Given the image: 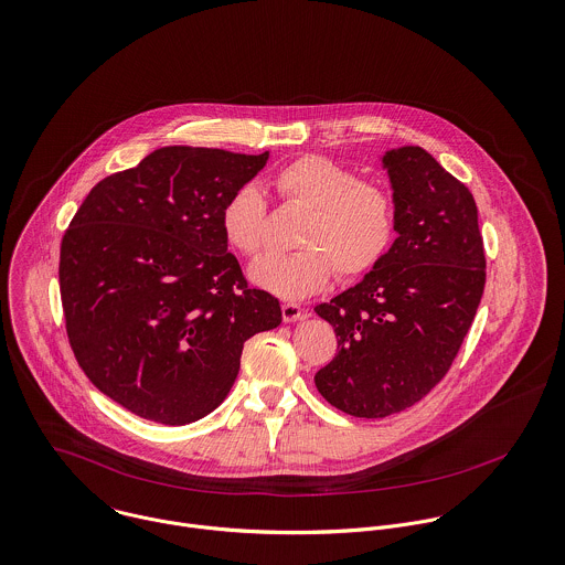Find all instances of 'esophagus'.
Returning a JSON list of instances; mask_svg holds the SVG:
<instances>
[{
  "label": "esophagus",
  "instance_id": "esophagus-1",
  "mask_svg": "<svg viewBox=\"0 0 565 565\" xmlns=\"http://www.w3.org/2000/svg\"><path fill=\"white\" fill-rule=\"evenodd\" d=\"M281 315H284L286 323H297V321H301L306 317V312H303V308L299 303H284L281 306Z\"/></svg>",
  "mask_w": 565,
  "mask_h": 565
}]
</instances>
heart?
<instances>
[{"instance_id": "obj_1", "label": "heart", "mask_w": 565, "mask_h": 565, "mask_svg": "<svg viewBox=\"0 0 565 565\" xmlns=\"http://www.w3.org/2000/svg\"><path fill=\"white\" fill-rule=\"evenodd\" d=\"M284 203L306 212L297 231L299 250H270L248 266V279L281 299H303L321 290L334 268L342 279L375 268L388 253L397 214L391 192L319 154L299 157L270 181ZM226 242L242 255H255L266 237V199L257 185L237 188L223 205Z\"/></svg>"}]
</instances>
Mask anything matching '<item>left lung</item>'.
I'll list each match as a JSON object with an SVG mask.
<instances>
[{
  "mask_svg": "<svg viewBox=\"0 0 565 565\" xmlns=\"http://www.w3.org/2000/svg\"><path fill=\"white\" fill-rule=\"evenodd\" d=\"M395 242L353 288L319 303L339 340L319 393L351 417H388L448 373L484 290V248L471 192L424 148L386 150Z\"/></svg>",
  "mask_w": 565,
  "mask_h": 565,
  "instance_id": "left-lung-1",
  "label": "left lung"
}]
</instances>
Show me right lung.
Segmentation results:
<instances>
[{"mask_svg": "<svg viewBox=\"0 0 565 565\" xmlns=\"http://www.w3.org/2000/svg\"><path fill=\"white\" fill-rule=\"evenodd\" d=\"M268 152L163 146L103 179L61 244L67 337L87 377L126 411L185 426L223 404L244 342L281 323L226 253L221 212Z\"/></svg>", "mask_w": 565, "mask_h": 565, "instance_id": "obj_1", "label": "right lung"}]
</instances>
